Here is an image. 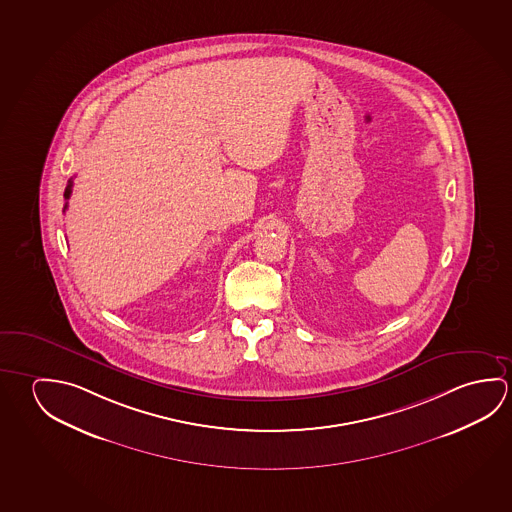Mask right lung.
Segmentation results:
<instances>
[{"instance_id":"1","label":"right lung","mask_w":512,"mask_h":512,"mask_svg":"<svg viewBox=\"0 0 512 512\" xmlns=\"http://www.w3.org/2000/svg\"><path fill=\"white\" fill-rule=\"evenodd\" d=\"M71 187H73V180H69L68 187H66V191H64V198L66 200H69V196H71ZM68 209V203H66V207H64V210Z\"/></svg>"}]
</instances>
